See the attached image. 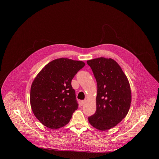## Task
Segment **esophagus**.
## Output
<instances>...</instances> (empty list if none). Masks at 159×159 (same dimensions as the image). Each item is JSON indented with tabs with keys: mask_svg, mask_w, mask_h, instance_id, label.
I'll list each match as a JSON object with an SVG mask.
<instances>
[{
	"mask_svg": "<svg viewBox=\"0 0 159 159\" xmlns=\"http://www.w3.org/2000/svg\"><path fill=\"white\" fill-rule=\"evenodd\" d=\"M85 102H86V101H84V100H82V101L80 102V105H81V106H83V104L85 103Z\"/></svg>",
	"mask_w": 159,
	"mask_h": 159,
	"instance_id": "34e87169",
	"label": "esophagus"
}]
</instances>
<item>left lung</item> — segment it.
I'll use <instances>...</instances> for the list:
<instances>
[{
    "label": "left lung",
    "mask_w": 159,
    "mask_h": 159,
    "mask_svg": "<svg viewBox=\"0 0 159 159\" xmlns=\"http://www.w3.org/2000/svg\"><path fill=\"white\" fill-rule=\"evenodd\" d=\"M97 83V110L88 117L91 125L100 130L116 126L128 113L131 91L127 77L111 58L101 57L87 61Z\"/></svg>",
    "instance_id": "1"
}]
</instances>
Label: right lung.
<instances>
[{
  "label": "right lung",
  "mask_w": 159,
  "mask_h": 159,
  "mask_svg": "<svg viewBox=\"0 0 159 159\" xmlns=\"http://www.w3.org/2000/svg\"><path fill=\"white\" fill-rule=\"evenodd\" d=\"M81 61L62 58L48 63L33 82L30 104L36 118L49 128L66 125L78 108L71 80L84 66Z\"/></svg>",
  "instance_id": "1"
}]
</instances>
